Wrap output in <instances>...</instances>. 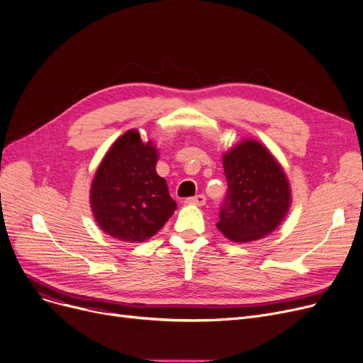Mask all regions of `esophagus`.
I'll return each instance as SVG.
<instances>
[{"label":"esophagus","mask_w":363,"mask_h":363,"mask_svg":"<svg viewBox=\"0 0 363 363\" xmlns=\"http://www.w3.org/2000/svg\"><path fill=\"white\" fill-rule=\"evenodd\" d=\"M185 203H188V204H197V206H203V204L206 203V197H204L203 194H197V196H194V197H188V199L185 200Z\"/></svg>","instance_id":"obj_1"}]
</instances>
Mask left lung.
Masks as SVG:
<instances>
[{
	"label": "left lung",
	"mask_w": 363,
	"mask_h": 363,
	"mask_svg": "<svg viewBox=\"0 0 363 363\" xmlns=\"http://www.w3.org/2000/svg\"><path fill=\"white\" fill-rule=\"evenodd\" d=\"M228 193L218 230L231 241L249 242L269 235L287 215L291 189L282 166L255 140H244L223 157Z\"/></svg>",
	"instance_id": "obj_1"
}]
</instances>
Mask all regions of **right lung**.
I'll return each instance as SVG.
<instances>
[{
    "instance_id": "right-lung-1",
    "label": "right lung",
    "mask_w": 363,
    "mask_h": 363,
    "mask_svg": "<svg viewBox=\"0 0 363 363\" xmlns=\"http://www.w3.org/2000/svg\"><path fill=\"white\" fill-rule=\"evenodd\" d=\"M159 151L130 129L113 143L91 185L92 215L104 233L126 242L155 235L177 211L156 164Z\"/></svg>"
}]
</instances>
